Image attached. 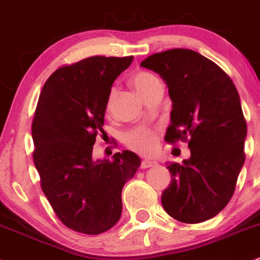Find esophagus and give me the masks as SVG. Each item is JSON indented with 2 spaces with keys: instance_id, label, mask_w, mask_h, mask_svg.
<instances>
[{
  "instance_id": "obj_1",
  "label": "esophagus",
  "mask_w": 260,
  "mask_h": 260,
  "mask_svg": "<svg viewBox=\"0 0 260 260\" xmlns=\"http://www.w3.org/2000/svg\"><path fill=\"white\" fill-rule=\"evenodd\" d=\"M157 166V161L154 160H149V159H143L141 161V169H147V168L154 167Z\"/></svg>"
}]
</instances>
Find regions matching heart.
Returning a JSON list of instances; mask_svg holds the SVG:
<instances>
[{
    "instance_id": "heart-1",
    "label": "heart",
    "mask_w": 260,
    "mask_h": 260,
    "mask_svg": "<svg viewBox=\"0 0 260 260\" xmlns=\"http://www.w3.org/2000/svg\"><path fill=\"white\" fill-rule=\"evenodd\" d=\"M158 82H160L159 79L149 72H139L133 78L134 86H135L136 91L142 97L148 91H151ZM115 96H117V88L113 87L109 91L108 99H107V109H111ZM125 141H126V143L131 148L142 152V153H149L155 147L157 137H155V134L152 130L145 129V127H137V129L129 131L125 135Z\"/></svg>"
}]
</instances>
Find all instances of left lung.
<instances>
[{
    "mask_svg": "<svg viewBox=\"0 0 260 260\" xmlns=\"http://www.w3.org/2000/svg\"><path fill=\"white\" fill-rule=\"evenodd\" d=\"M167 82L173 101L168 143L188 141L191 157L170 163L163 208L186 224L212 219L233 197L245 163L247 124L237 88L226 73L196 51L174 48L141 62Z\"/></svg>",
    "mask_w": 260,
    "mask_h": 260,
    "instance_id": "1",
    "label": "left lung"
}]
</instances>
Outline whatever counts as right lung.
I'll list each match as a JSON object with an SVG mask.
<instances>
[{"label": "right lung", "mask_w": 260, "mask_h": 260, "mask_svg": "<svg viewBox=\"0 0 260 260\" xmlns=\"http://www.w3.org/2000/svg\"><path fill=\"white\" fill-rule=\"evenodd\" d=\"M134 57H88L58 68L45 82L31 125L34 163L52 209L67 228L99 235L120 219L121 190L141 159L131 151L92 159L107 99Z\"/></svg>", "instance_id": "obj_1"}]
</instances>
